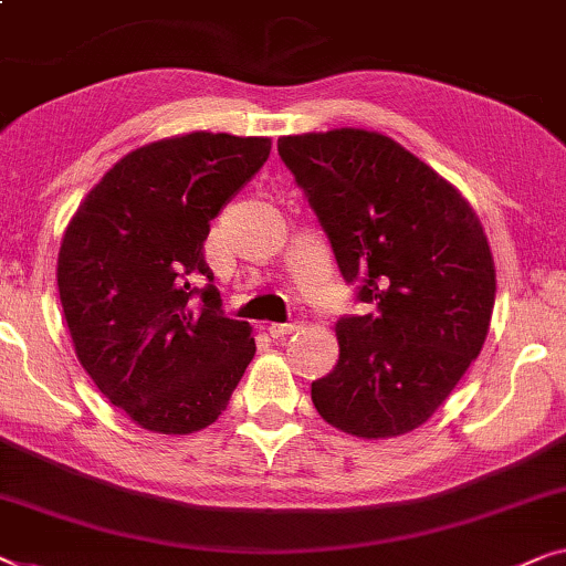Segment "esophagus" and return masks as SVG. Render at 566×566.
Returning <instances> with one entry per match:
<instances>
[{"mask_svg":"<svg viewBox=\"0 0 566 566\" xmlns=\"http://www.w3.org/2000/svg\"><path fill=\"white\" fill-rule=\"evenodd\" d=\"M293 332H298V324H270L268 326V334H270V337H273V339H277V337H285V334H293Z\"/></svg>","mask_w":566,"mask_h":566,"instance_id":"obj_1","label":"esophagus"}]
</instances>
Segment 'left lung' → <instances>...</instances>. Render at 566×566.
<instances>
[{
  "mask_svg": "<svg viewBox=\"0 0 566 566\" xmlns=\"http://www.w3.org/2000/svg\"><path fill=\"white\" fill-rule=\"evenodd\" d=\"M277 153L306 191L344 281L373 314L334 326L339 359L311 382L318 416L390 439L437 413L485 344L495 263L470 201L382 133L285 135Z\"/></svg>",
  "mask_w": 566,
  "mask_h": 566,
  "instance_id": "8db88e82",
  "label": "left lung"
}]
</instances>
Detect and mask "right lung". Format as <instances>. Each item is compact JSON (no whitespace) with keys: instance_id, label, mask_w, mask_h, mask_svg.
<instances>
[{"instance_id":"obj_1","label":"right lung","mask_w":566,"mask_h":566,"mask_svg":"<svg viewBox=\"0 0 566 566\" xmlns=\"http://www.w3.org/2000/svg\"><path fill=\"white\" fill-rule=\"evenodd\" d=\"M270 137L186 133L147 143L102 176L65 227L59 293L73 349L140 429L184 437L214 423L255 357L248 322L224 316L203 240L263 168Z\"/></svg>"}]
</instances>
